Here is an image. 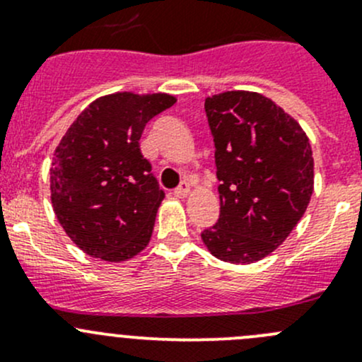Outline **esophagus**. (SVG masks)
I'll list each match as a JSON object with an SVG mask.
<instances>
[{
	"label": "esophagus",
	"mask_w": 362,
	"mask_h": 362,
	"mask_svg": "<svg viewBox=\"0 0 362 362\" xmlns=\"http://www.w3.org/2000/svg\"><path fill=\"white\" fill-rule=\"evenodd\" d=\"M189 191H191V184H189L187 180H184L177 189H175V194H177L178 198H185V196L189 194Z\"/></svg>",
	"instance_id": "obj_1"
}]
</instances>
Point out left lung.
I'll return each instance as SVG.
<instances>
[{
    "mask_svg": "<svg viewBox=\"0 0 362 362\" xmlns=\"http://www.w3.org/2000/svg\"><path fill=\"white\" fill-rule=\"evenodd\" d=\"M215 144L221 215L202 233L217 259L249 264L272 254L305 214L313 192L305 131L259 93L228 90L204 100Z\"/></svg>",
    "mask_w": 362,
    "mask_h": 362,
    "instance_id": "8db88e82",
    "label": "left lung"
}]
</instances>
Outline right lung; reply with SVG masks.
Listing matches in <instances>:
<instances>
[{"instance_id": "1", "label": "right lung", "mask_w": 362, "mask_h": 362, "mask_svg": "<svg viewBox=\"0 0 362 362\" xmlns=\"http://www.w3.org/2000/svg\"><path fill=\"white\" fill-rule=\"evenodd\" d=\"M170 94L98 98L69 126L54 152V214L78 249L108 262L148 245L163 189L141 156L145 124L175 103Z\"/></svg>"}]
</instances>
